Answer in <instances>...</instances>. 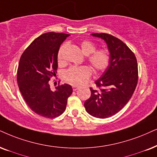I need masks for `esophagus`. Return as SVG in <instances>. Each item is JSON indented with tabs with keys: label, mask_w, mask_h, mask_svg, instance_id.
Here are the masks:
<instances>
[{
	"label": "esophagus",
	"mask_w": 157,
	"mask_h": 157,
	"mask_svg": "<svg viewBox=\"0 0 157 157\" xmlns=\"http://www.w3.org/2000/svg\"><path fill=\"white\" fill-rule=\"evenodd\" d=\"M79 88H80V87L76 86V85H73V86H72V89H73V90H74V91H76V90H78Z\"/></svg>",
	"instance_id": "34e87169"
}]
</instances>
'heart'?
Segmentation results:
<instances>
[{
  "mask_svg": "<svg viewBox=\"0 0 157 157\" xmlns=\"http://www.w3.org/2000/svg\"><path fill=\"white\" fill-rule=\"evenodd\" d=\"M83 53L88 55V61L91 67L96 73L104 72L109 66L111 55L107 49L100 48L96 50V45L90 40H84L80 44ZM67 45H63L59 48L57 59L59 64L64 62V52ZM92 76V71L90 67H71L63 74L65 82L72 85H82L85 84Z\"/></svg>",
  "mask_w": 157,
  "mask_h": 157,
  "instance_id": "1",
  "label": "heart"
}]
</instances>
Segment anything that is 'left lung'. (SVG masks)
<instances>
[{
    "instance_id": "1",
    "label": "left lung",
    "mask_w": 157,
    "mask_h": 157,
    "mask_svg": "<svg viewBox=\"0 0 157 157\" xmlns=\"http://www.w3.org/2000/svg\"><path fill=\"white\" fill-rule=\"evenodd\" d=\"M92 35L106 41L111 62L96 81L98 89L90 88L91 96L84 106L88 114L104 119L120 112L131 98L138 80V64L134 53L121 40L107 33Z\"/></svg>"
}]
</instances>
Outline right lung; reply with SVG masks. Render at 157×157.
<instances>
[{"instance_id": "right-lung-1", "label": "right lung", "mask_w": 157, "mask_h": 157, "mask_svg": "<svg viewBox=\"0 0 157 157\" xmlns=\"http://www.w3.org/2000/svg\"><path fill=\"white\" fill-rule=\"evenodd\" d=\"M68 36L52 32L40 35L25 49L19 60V90L31 110L43 117L53 119L63 114L72 93V87L67 84H59L53 92L48 82L58 68L59 48Z\"/></svg>"}]
</instances>
